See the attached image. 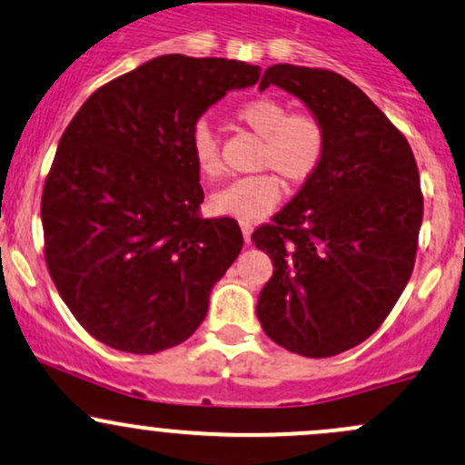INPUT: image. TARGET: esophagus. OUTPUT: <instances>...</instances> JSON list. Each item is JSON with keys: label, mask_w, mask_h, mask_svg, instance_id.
I'll return each instance as SVG.
<instances>
[{"label": "esophagus", "mask_w": 465, "mask_h": 465, "mask_svg": "<svg viewBox=\"0 0 465 465\" xmlns=\"http://www.w3.org/2000/svg\"><path fill=\"white\" fill-rule=\"evenodd\" d=\"M241 229H242V238H245V242L249 245V242H252V224L241 223Z\"/></svg>", "instance_id": "obj_1"}]
</instances>
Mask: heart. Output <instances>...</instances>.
Instances as JSON below:
<instances>
[{
  "label": "heart",
  "instance_id": "1",
  "mask_svg": "<svg viewBox=\"0 0 465 465\" xmlns=\"http://www.w3.org/2000/svg\"><path fill=\"white\" fill-rule=\"evenodd\" d=\"M236 117L265 143L258 158L261 169H273L290 184H301L321 167L325 155V131L314 117L290 115L285 104L270 97L247 102L236 111ZM189 151L195 169L204 178H218L223 173L218 135L209 122L195 124ZM281 192L282 184L276 173L249 175L218 189L209 200V207L218 216L253 223L276 207Z\"/></svg>",
  "mask_w": 465,
  "mask_h": 465
}]
</instances>
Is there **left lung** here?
Segmentation results:
<instances>
[{
	"label": "left lung",
	"instance_id": "8db88e82",
	"mask_svg": "<svg viewBox=\"0 0 465 465\" xmlns=\"http://www.w3.org/2000/svg\"><path fill=\"white\" fill-rule=\"evenodd\" d=\"M298 97L325 131L321 167L252 241L272 258L256 316L273 343L325 359L379 330L410 281L423 198L408 140L363 91L322 68L273 64L261 91Z\"/></svg>",
	"mask_w": 465,
	"mask_h": 465
}]
</instances>
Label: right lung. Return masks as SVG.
I'll return each instance as SVG.
<instances>
[{"label":"right lung","mask_w":465,"mask_h":465,"mask_svg":"<svg viewBox=\"0 0 465 465\" xmlns=\"http://www.w3.org/2000/svg\"><path fill=\"white\" fill-rule=\"evenodd\" d=\"M261 68L160 55L97 89L66 126L42 193L46 265L100 343L155 354L187 341L242 249L233 218H198L200 115Z\"/></svg>","instance_id":"right-lung-1"}]
</instances>
